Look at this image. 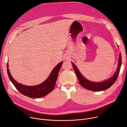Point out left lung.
I'll use <instances>...</instances> for the list:
<instances>
[{"label":"left lung","mask_w":127,"mask_h":127,"mask_svg":"<svg viewBox=\"0 0 127 127\" xmlns=\"http://www.w3.org/2000/svg\"><path fill=\"white\" fill-rule=\"evenodd\" d=\"M122 55L121 53H119V60H118V67L117 68V70L116 71L115 74L108 79V80H105L102 82H93L86 79L85 77L81 75L79 69L76 67V66L74 64V63L71 62L72 65L73 66L76 75L78 79L80 84L86 89L95 91H101L105 90H106L109 87H111L116 81L118 75L119 74V71L120 70V67L122 65Z\"/></svg>","instance_id":"1"}]
</instances>
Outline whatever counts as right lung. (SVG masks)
Returning <instances> with one entry per match:
<instances>
[{
  "label": "right lung",
  "mask_w": 127,
  "mask_h": 127,
  "mask_svg": "<svg viewBox=\"0 0 127 127\" xmlns=\"http://www.w3.org/2000/svg\"><path fill=\"white\" fill-rule=\"evenodd\" d=\"M63 62L59 63L52 70L48 78L40 85L34 86H27L22 85L16 81L12 77L9 69V65L7 64V73L10 81L22 94L31 98H38L45 96L50 93L54 88L58 73Z\"/></svg>",
  "instance_id": "add662e5"
}]
</instances>
